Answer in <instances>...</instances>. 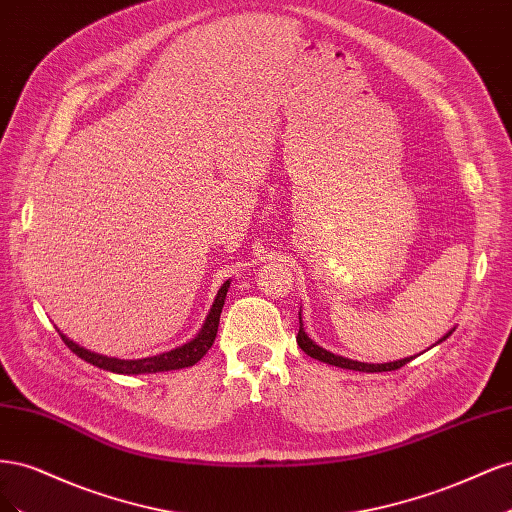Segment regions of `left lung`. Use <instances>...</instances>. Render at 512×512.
<instances>
[{
    "label": "left lung",
    "instance_id": "1",
    "mask_svg": "<svg viewBox=\"0 0 512 512\" xmlns=\"http://www.w3.org/2000/svg\"><path fill=\"white\" fill-rule=\"evenodd\" d=\"M455 329L448 331L440 342L436 344H442L444 339L448 335H453ZM297 344L299 348L307 354L312 356V359L316 361H322V363H329V365H335V367H342V369H354V371H367V374H374V371H393V369H399L404 367L406 363H410L414 356H406V359H399V361H393V363H361V361H352V359H346V356H339V354H333L329 350H324L322 346H318L312 337H309L303 329V318H301V309H299V335H297Z\"/></svg>",
    "mask_w": 512,
    "mask_h": 512
}]
</instances>
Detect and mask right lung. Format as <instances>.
I'll use <instances>...</instances> for the list:
<instances>
[{
    "label": "right lung",
    "instance_id": "right-lung-1",
    "mask_svg": "<svg viewBox=\"0 0 512 512\" xmlns=\"http://www.w3.org/2000/svg\"><path fill=\"white\" fill-rule=\"evenodd\" d=\"M230 288V280H226L220 290H218V297H215L209 314L203 322V327L196 333L194 339H190L188 344H183L179 348H173L168 352L156 354V356H147V359H115V356H104L98 352H91L83 346H79L72 339H68L64 333L57 329V333L64 339V344L79 356V359L96 365L100 369L106 371H113V374H158V371H170V369H183V367H192L194 363H198L203 356L207 354V350L213 346L215 342V335H218V327H220V314H222V307H224V299H226V292Z\"/></svg>",
    "mask_w": 512,
    "mask_h": 512
}]
</instances>
